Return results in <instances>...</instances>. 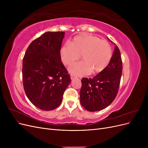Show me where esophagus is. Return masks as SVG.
I'll list each match as a JSON object with an SVG mask.
<instances>
[{
	"instance_id": "obj_1",
	"label": "esophagus",
	"mask_w": 148,
	"mask_h": 148,
	"mask_svg": "<svg viewBox=\"0 0 148 148\" xmlns=\"http://www.w3.org/2000/svg\"><path fill=\"white\" fill-rule=\"evenodd\" d=\"M70 78H71V79H74L76 77H75V76H74V75H71Z\"/></svg>"
}]
</instances>
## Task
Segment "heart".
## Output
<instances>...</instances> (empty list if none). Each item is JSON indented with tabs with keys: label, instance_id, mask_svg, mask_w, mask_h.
<instances>
[{
	"label": "heart",
	"instance_id": "b5f03b06",
	"mask_svg": "<svg viewBox=\"0 0 148 148\" xmlns=\"http://www.w3.org/2000/svg\"><path fill=\"white\" fill-rule=\"evenodd\" d=\"M62 62L70 65L79 59L84 61L71 65L70 72L83 76L99 73L108 66L112 57V50L109 43L95 36L82 34L75 36L70 44H64L59 51Z\"/></svg>",
	"mask_w": 148,
	"mask_h": 148
}]
</instances>
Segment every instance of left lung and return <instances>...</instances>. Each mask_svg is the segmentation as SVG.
Returning a JSON list of instances; mask_svg holds the SVG:
<instances>
[{"mask_svg": "<svg viewBox=\"0 0 148 148\" xmlns=\"http://www.w3.org/2000/svg\"><path fill=\"white\" fill-rule=\"evenodd\" d=\"M122 73L120 52L115 46L110 63L104 70L92 78H82L79 95L80 102L84 108L96 112L108 107L117 96Z\"/></svg>", "mask_w": 148, "mask_h": 148, "instance_id": "left-lung-1", "label": "left lung"}]
</instances>
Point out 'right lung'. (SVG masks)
I'll return each instance as SVG.
<instances>
[{"label": "right lung", "mask_w": 148, "mask_h": 148, "mask_svg": "<svg viewBox=\"0 0 148 148\" xmlns=\"http://www.w3.org/2000/svg\"><path fill=\"white\" fill-rule=\"evenodd\" d=\"M63 31L44 33L31 42L23 60V82L26 96L38 108L51 110L59 107L71 82L59 54Z\"/></svg>", "instance_id": "obj_1"}]
</instances>
